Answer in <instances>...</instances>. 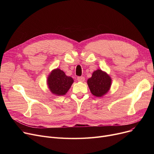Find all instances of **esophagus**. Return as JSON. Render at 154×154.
I'll return each instance as SVG.
<instances>
[{"mask_svg":"<svg viewBox=\"0 0 154 154\" xmlns=\"http://www.w3.org/2000/svg\"><path fill=\"white\" fill-rule=\"evenodd\" d=\"M77 80L79 82H84L85 80V77H77Z\"/></svg>","mask_w":154,"mask_h":154,"instance_id":"34e87169","label":"esophagus"}]
</instances>
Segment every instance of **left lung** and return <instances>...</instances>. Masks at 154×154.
<instances>
[{
    "label": "left lung",
    "instance_id": "obj_1",
    "mask_svg": "<svg viewBox=\"0 0 154 154\" xmlns=\"http://www.w3.org/2000/svg\"><path fill=\"white\" fill-rule=\"evenodd\" d=\"M111 83L110 77L100 69L94 71L92 77L87 80V84L91 93L97 97H101L109 92Z\"/></svg>",
    "mask_w": 154,
    "mask_h": 154
}]
</instances>
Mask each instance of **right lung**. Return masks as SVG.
Listing matches in <instances>:
<instances>
[{
  "label": "right lung",
  "mask_w": 154,
  "mask_h": 154,
  "mask_svg": "<svg viewBox=\"0 0 154 154\" xmlns=\"http://www.w3.org/2000/svg\"><path fill=\"white\" fill-rule=\"evenodd\" d=\"M74 80L59 69L53 70L47 77V85L51 92L56 95H63L70 89Z\"/></svg>",
  "instance_id": "1"
}]
</instances>
